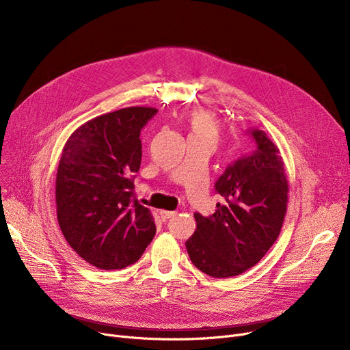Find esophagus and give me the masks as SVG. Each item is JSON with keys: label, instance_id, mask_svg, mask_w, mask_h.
<instances>
[{"label": "esophagus", "instance_id": "obj_1", "mask_svg": "<svg viewBox=\"0 0 350 350\" xmlns=\"http://www.w3.org/2000/svg\"><path fill=\"white\" fill-rule=\"evenodd\" d=\"M159 213H160V217H161L163 219H169V218H172L173 215H176V211H167V210H160Z\"/></svg>", "mask_w": 350, "mask_h": 350}]
</instances>
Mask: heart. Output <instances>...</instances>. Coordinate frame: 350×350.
Wrapping results in <instances>:
<instances>
[{
  "label": "heart",
  "mask_w": 350,
  "mask_h": 350,
  "mask_svg": "<svg viewBox=\"0 0 350 350\" xmlns=\"http://www.w3.org/2000/svg\"><path fill=\"white\" fill-rule=\"evenodd\" d=\"M186 124L189 129V136L207 139L213 143L217 142L219 135L218 119L206 110H191L186 118Z\"/></svg>",
  "instance_id": "heart-1"
}]
</instances>
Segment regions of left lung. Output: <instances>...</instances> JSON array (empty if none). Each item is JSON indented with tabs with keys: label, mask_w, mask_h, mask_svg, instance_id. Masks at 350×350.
Segmentation results:
<instances>
[{
	"label": "left lung",
	"mask_w": 350,
	"mask_h": 350,
	"mask_svg": "<svg viewBox=\"0 0 350 350\" xmlns=\"http://www.w3.org/2000/svg\"><path fill=\"white\" fill-rule=\"evenodd\" d=\"M252 154L230 164L215 183L221 203L208 217L196 213L186 241L191 262L213 278H230L260 262L281 232L288 204L284 161L265 132L252 129Z\"/></svg>",
	"instance_id": "obj_1"
}]
</instances>
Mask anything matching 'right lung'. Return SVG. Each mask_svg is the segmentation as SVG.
<instances>
[{
    "label": "right lung",
    "instance_id": "obj_1",
    "mask_svg": "<svg viewBox=\"0 0 350 350\" xmlns=\"http://www.w3.org/2000/svg\"><path fill=\"white\" fill-rule=\"evenodd\" d=\"M157 112L133 106L90 119L73 132L57 172V215L68 244L99 269L135 264L156 234L149 208L133 197L140 132Z\"/></svg>",
    "mask_w": 350,
    "mask_h": 350
}]
</instances>
